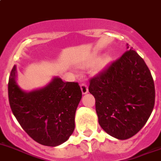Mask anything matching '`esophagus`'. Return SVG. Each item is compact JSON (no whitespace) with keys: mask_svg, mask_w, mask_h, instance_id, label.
<instances>
[{"mask_svg":"<svg viewBox=\"0 0 161 161\" xmlns=\"http://www.w3.org/2000/svg\"><path fill=\"white\" fill-rule=\"evenodd\" d=\"M80 89L82 92L83 94H85L88 92V87H87V84H80Z\"/></svg>","mask_w":161,"mask_h":161,"instance_id":"34e87169","label":"esophagus"}]
</instances>
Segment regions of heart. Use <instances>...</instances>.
<instances>
[{
    "label": "heart",
    "mask_w": 161,
    "mask_h": 161,
    "mask_svg": "<svg viewBox=\"0 0 161 161\" xmlns=\"http://www.w3.org/2000/svg\"><path fill=\"white\" fill-rule=\"evenodd\" d=\"M94 62V59H90L88 62L86 63V64H84V66H85V67H89V66L92 65ZM108 58L107 56H103V57H101L99 58V59H97V60H96L95 64H94V69H95V70H100L101 69L105 67V66L108 64Z\"/></svg>",
    "instance_id": "b5f03b06"
}]
</instances>
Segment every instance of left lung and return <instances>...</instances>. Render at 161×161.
Here are the masks:
<instances>
[{
	"label": "left lung",
	"mask_w": 161,
	"mask_h": 161,
	"mask_svg": "<svg viewBox=\"0 0 161 161\" xmlns=\"http://www.w3.org/2000/svg\"><path fill=\"white\" fill-rule=\"evenodd\" d=\"M128 51L90 79L99 125L118 140L133 136L145 125L155 103L154 82L146 63Z\"/></svg>",
	"instance_id": "left-lung-1"
}]
</instances>
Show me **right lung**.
Masks as SVG:
<instances>
[{
	"label": "right lung",
	"mask_w": 161,
	"mask_h": 161,
	"mask_svg": "<svg viewBox=\"0 0 161 161\" xmlns=\"http://www.w3.org/2000/svg\"><path fill=\"white\" fill-rule=\"evenodd\" d=\"M16 66L8 80V99L13 114L36 142L56 147L67 141L75 128V113L82 92L77 82L56 77L46 87L26 92L16 82Z\"/></svg>",
	"instance_id": "obj_1"
}]
</instances>
